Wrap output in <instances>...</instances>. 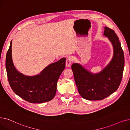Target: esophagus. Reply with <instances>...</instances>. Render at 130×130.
Instances as JSON below:
<instances>
[{"mask_svg": "<svg viewBox=\"0 0 130 130\" xmlns=\"http://www.w3.org/2000/svg\"><path fill=\"white\" fill-rule=\"evenodd\" d=\"M71 63V59L70 58H68L66 60V66L67 67H69Z\"/></svg>", "mask_w": 130, "mask_h": 130, "instance_id": "1", "label": "esophagus"}]
</instances>
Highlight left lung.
I'll list each match as a JSON object with an SVG mask.
<instances>
[{
    "label": "left lung",
    "mask_w": 130,
    "mask_h": 130,
    "mask_svg": "<svg viewBox=\"0 0 130 130\" xmlns=\"http://www.w3.org/2000/svg\"><path fill=\"white\" fill-rule=\"evenodd\" d=\"M103 35L112 43L113 55L109 63L100 72L93 73L80 64L71 66L79 94L89 101L102 100L118 89L124 67V53L121 43L114 30L104 27Z\"/></svg>",
    "instance_id": "obj_1"
}]
</instances>
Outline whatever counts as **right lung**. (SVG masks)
I'll use <instances>...</instances> for the list:
<instances>
[{
  "mask_svg": "<svg viewBox=\"0 0 130 130\" xmlns=\"http://www.w3.org/2000/svg\"><path fill=\"white\" fill-rule=\"evenodd\" d=\"M12 41L6 55V68L8 82L15 93L31 103L50 101L57 91L58 80L66 66L63 58L46 67L39 74L33 76L24 75L18 71L12 59Z\"/></svg>",
  "mask_w": 130,
  "mask_h": 130,
  "instance_id": "add662e5",
  "label": "right lung"
}]
</instances>
